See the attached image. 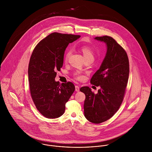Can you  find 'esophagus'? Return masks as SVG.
Here are the masks:
<instances>
[{"label": "esophagus", "mask_w": 152, "mask_h": 152, "mask_svg": "<svg viewBox=\"0 0 152 152\" xmlns=\"http://www.w3.org/2000/svg\"><path fill=\"white\" fill-rule=\"evenodd\" d=\"M79 91H80V87H79V86H75V91L78 92Z\"/></svg>", "instance_id": "obj_1"}]
</instances>
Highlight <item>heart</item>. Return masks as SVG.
I'll use <instances>...</instances> for the list:
<instances>
[{
	"label": "heart",
	"instance_id": "obj_1",
	"mask_svg": "<svg viewBox=\"0 0 152 152\" xmlns=\"http://www.w3.org/2000/svg\"><path fill=\"white\" fill-rule=\"evenodd\" d=\"M79 48L81 50V51L83 53L86 60H89V59H94V52L92 48L88 45L86 44H82L79 46ZM71 54V50H68L65 53V57H64V60L65 61H67L69 57H70ZM74 75L76 78V79L78 80H81L84 78V75L80 74V72H75L74 74Z\"/></svg>",
	"mask_w": 152,
	"mask_h": 152
}]
</instances>
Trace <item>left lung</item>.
<instances>
[{
    "label": "left lung",
    "instance_id": "obj_1",
    "mask_svg": "<svg viewBox=\"0 0 152 152\" xmlns=\"http://www.w3.org/2000/svg\"><path fill=\"white\" fill-rule=\"evenodd\" d=\"M95 39L107 45L106 56L90 81L100 89L97 94L88 87H81L80 91L86 95L84 109L87 120L101 124L112 118L122 103L128 82L129 62L125 50L112 37L104 36Z\"/></svg>",
    "mask_w": 152,
    "mask_h": 152
}]
</instances>
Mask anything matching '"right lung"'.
Masks as SVG:
<instances>
[{
	"instance_id": "add662e5",
	"label": "right lung",
	"mask_w": 152,
	"mask_h": 152,
	"mask_svg": "<svg viewBox=\"0 0 152 152\" xmlns=\"http://www.w3.org/2000/svg\"><path fill=\"white\" fill-rule=\"evenodd\" d=\"M80 35L54 32L34 48L28 68L30 91L36 108L47 118H57L64 113L65 104L75 91L71 82L55 81L63 65L65 48Z\"/></svg>"
}]
</instances>
